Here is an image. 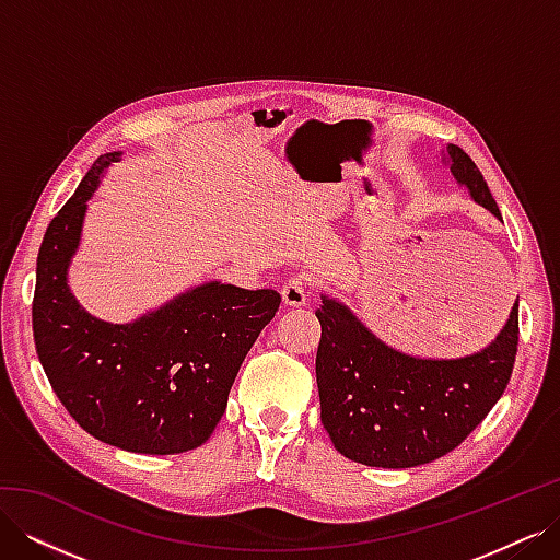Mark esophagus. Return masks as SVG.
Segmentation results:
<instances>
[{"label": "esophagus", "mask_w": 560, "mask_h": 560, "mask_svg": "<svg viewBox=\"0 0 560 560\" xmlns=\"http://www.w3.org/2000/svg\"><path fill=\"white\" fill-rule=\"evenodd\" d=\"M280 292H282V301L287 303V306H296L299 308L308 299V280L303 278V276H294V278H290V280L282 284Z\"/></svg>", "instance_id": "obj_1"}]
</instances>
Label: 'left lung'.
<instances>
[{"mask_svg":"<svg viewBox=\"0 0 560 560\" xmlns=\"http://www.w3.org/2000/svg\"><path fill=\"white\" fill-rule=\"evenodd\" d=\"M444 161L474 202L502 219L479 167L460 147ZM315 376L322 425L334 448L369 467L406 469L460 446L493 409L512 378L518 303L483 350L457 360H425L383 343L341 301L322 296Z\"/></svg>","mask_w":560,"mask_h":560,"instance_id":"obj_1","label":"left lung"}]
</instances>
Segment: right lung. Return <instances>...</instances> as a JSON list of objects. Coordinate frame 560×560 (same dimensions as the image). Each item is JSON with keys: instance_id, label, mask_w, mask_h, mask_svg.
<instances>
[{"instance_id": "obj_1", "label": "right lung", "mask_w": 560, "mask_h": 560, "mask_svg": "<svg viewBox=\"0 0 560 560\" xmlns=\"http://www.w3.org/2000/svg\"><path fill=\"white\" fill-rule=\"evenodd\" d=\"M118 156H100L46 229L32 331L50 387L89 434L130 453H184L206 444L222 420L245 354L282 296L212 280L128 325L83 311L67 268L86 202Z\"/></svg>"}]
</instances>
